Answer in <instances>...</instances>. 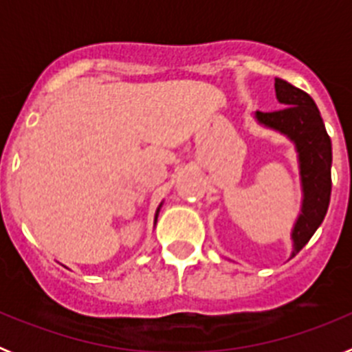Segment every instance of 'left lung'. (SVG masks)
<instances>
[{"label": "left lung", "instance_id": "obj_1", "mask_svg": "<svg viewBox=\"0 0 352 352\" xmlns=\"http://www.w3.org/2000/svg\"><path fill=\"white\" fill-rule=\"evenodd\" d=\"M275 91L278 102L285 107L273 113L257 111L256 118L261 125L285 133L296 144L303 204L292 229L294 257L309 243L328 211L331 195V141L319 109L309 93L282 79H275Z\"/></svg>", "mask_w": 352, "mask_h": 352}]
</instances>
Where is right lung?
<instances>
[{
	"label": "right lung",
	"instance_id": "right-lung-1",
	"mask_svg": "<svg viewBox=\"0 0 352 352\" xmlns=\"http://www.w3.org/2000/svg\"><path fill=\"white\" fill-rule=\"evenodd\" d=\"M158 210H160V208H158ZM157 214H158V211H157Z\"/></svg>",
	"mask_w": 352,
	"mask_h": 352
}]
</instances>
